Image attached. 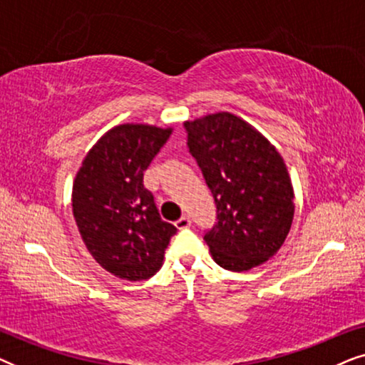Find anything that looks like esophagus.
<instances>
[{"mask_svg": "<svg viewBox=\"0 0 365 365\" xmlns=\"http://www.w3.org/2000/svg\"><path fill=\"white\" fill-rule=\"evenodd\" d=\"M189 226H191V219H189L187 216L179 217L178 221H176V227H178V229H187Z\"/></svg>", "mask_w": 365, "mask_h": 365, "instance_id": "esophagus-1", "label": "esophagus"}]
</instances>
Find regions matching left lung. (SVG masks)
<instances>
[{"label": "left lung", "mask_w": 365, "mask_h": 365, "mask_svg": "<svg viewBox=\"0 0 365 365\" xmlns=\"http://www.w3.org/2000/svg\"><path fill=\"white\" fill-rule=\"evenodd\" d=\"M189 151L217 207L204 241L227 271L261 266L286 241L294 217V189L276 148L242 118L221 111L184 123Z\"/></svg>", "instance_id": "1"}]
</instances>
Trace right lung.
<instances>
[{"label":"right lung","instance_id":"add662e5","mask_svg":"<svg viewBox=\"0 0 365 365\" xmlns=\"http://www.w3.org/2000/svg\"><path fill=\"white\" fill-rule=\"evenodd\" d=\"M173 128L118 124L84 156L73 182V214L89 254L124 281H143L163 266L178 229L159 216L143 176Z\"/></svg>","mask_w":365,"mask_h":365}]
</instances>
